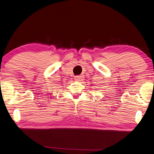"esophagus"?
I'll list each match as a JSON object with an SVG mask.
<instances>
[{
  "instance_id": "1",
  "label": "esophagus",
  "mask_w": 154,
  "mask_h": 154,
  "mask_svg": "<svg viewBox=\"0 0 154 154\" xmlns=\"http://www.w3.org/2000/svg\"><path fill=\"white\" fill-rule=\"evenodd\" d=\"M83 80V75H78V76L75 77V81H82Z\"/></svg>"
}]
</instances>
